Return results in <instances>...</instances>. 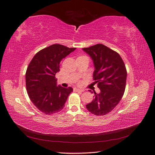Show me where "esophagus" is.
I'll list each match as a JSON object with an SVG mask.
<instances>
[{"label": "esophagus", "instance_id": "esophagus-1", "mask_svg": "<svg viewBox=\"0 0 155 155\" xmlns=\"http://www.w3.org/2000/svg\"><path fill=\"white\" fill-rule=\"evenodd\" d=\"M74 91L79 92H83L84 91V90H83V89H79V88H74Z\"/></svg>", "mask_w": 155, "mask_h": 155}]
</instances>
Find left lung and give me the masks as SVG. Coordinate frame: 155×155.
I'll return each instance as SVG.
<instances>
[{
  "mask_svg": "<svg viewBox=\"0 0 155 155\" xmlns=\"http://www.w3.org/2000/svg\"><path fill=\"white\" fill-rule=\"evenodd\" d=\"M83 50L93 61L95 68L93 79L100 90L98 94L94 92V99L86 107L96 116L105 115L114 109L123 97L127 79L125 64L119 54L102 44Z\"/></svg>",
  "mask_w": 155,
  "mask_h": 155,
  "instance_id": "obj_1",
  "label": "left lung"
}]
</instances>
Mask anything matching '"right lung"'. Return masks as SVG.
<instances>
[{"label":"right lung","mask_w":155,"mask_h":155,"mask_svg":"<svg viewBox=\"0 0 155 155\" xmlns=\"http://www.w3.org/2000/svg\"><path fill=\"white\" fill-rule=\"evenodd\" d=\"M76 48L54 44L38 51L33 58L26 72V86L31 102L45 114L61 110L72 87L57 86L55 74L59 72L63 59Z\"/></svg>","instance_id":"right-lung-1"}]
</instances>
